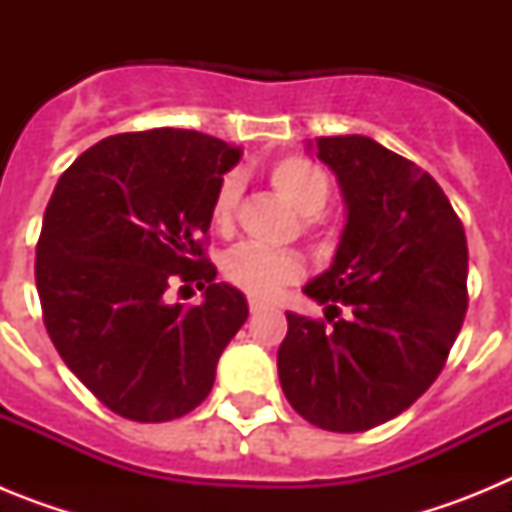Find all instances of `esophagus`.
I'll return each instance as SVG.
<instances>
[{
    "mask_svg": "<svg viewBox=\"0 0 512 512\" xmlns=\"http://www.w3.org/2000/svg\"><path fill=\"white\" fill-rule=\"evenodd\" d=\"M261 307H264V302L256 300V297H251V300H248V310H251V312H259Z\"/></svg>",
    "mask_w": 512,
    "mask_h": 512,
    "instance_id": "esophagus-1",
    "label": "esophagus"
}]
</instances>
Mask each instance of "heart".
I'll return each instance as SVG.
<instances>
[{
  "label": "heart",
  "instance_id": "b5f03b06",
  "mask_svg": "<svg viewBox=\"0 0 512 512\" xmlns=\"http://www.w3.org/2000/svg\"><path fill=\"white\" fill-rule=\"evenodd\" d=\"M269 179L289 205L302 215H315L328 202L330 182L325 171L312 161L300 156L279 158L269 169ZM235 202H238V179L225 176L215 197H212L210 217L212 225L220 230L230 228L233 223ZM225 277L235 287L246 289L253 297L274 295L282 284L295 282L305 271V261L297 251H271V248L256 246V243H241L225 256L223 261Z\"/></svg>",
  "mask_w": 512,
  "mask_h": 512
}]
</instances>
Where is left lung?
<instances>
[{"instance_id": "obj_1", "label": "left lung", "mask_w": 512, "mask_h": 512, "mask_svg": "<svg viewBox=\"0 0 512 512\" xmlns=\"http://www.w3.org/2000/svg\"><path fill=\"white\" fill-rule=\"evenodd\" d=\"M346 202L330 269L302 287L346 319L287 312L279 382L307 423L369 431L441 374L467 312V235L436 179L366 135L307 140Z\"/></svg>"}]
</instances>
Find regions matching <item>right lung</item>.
<instances>
[{
	"instance_id": "obj_1",
	"label": "right lung",
	"mask_w": 512,
	"mask_h": 512,
	"mask_svg": "<svg viewBox=\"0 0 512 512\" xmlns=\"http://www.w3.org/2000/svg\"><path fill=\"white\" fill-rule=\"evenodd\" d=\"M241 148L197 130L99 140L58 179L35 261L43 320L71 372L138 423L187 415L210 395L217 359L248 318L241 289L215 282L202 238ZM171 278L205 288L165 302Z\"/></svg>"
}]
</instances>
